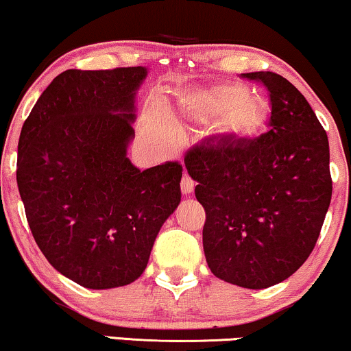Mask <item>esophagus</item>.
Segmentation results:
<instances>
[{"label":"esophagus","instance_id":"esophagus-1","mask_svg":"<svg viewBox=\"0 0 351 351\" xmlns=\"http://www.w3.org/2000/svg\"><path fill=\"white\" fill-rule=\"evenodd\" d=\"M194 186H196V183L191 180V176L188 175V173H184L183 180H181V193H183L184 196H189V194L194 191Z\"/></svg>","mask_w":351,"mask_h":351}]
</instances>
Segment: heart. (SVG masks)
<instances>
[{
	"label": "heart",
	"mask_w": 351,
	"mask_h": 351,
	"mask_svg": "<svg viewBox=\"0 0 351 351\" xmlns=\"http://www.w3.org/2000/svg\"><path fill=\"white\" fill-rule=\"evenodd\" d=\"M191 108L204 118H221L225 132L238 139H251L264 130L269 121L267 101L251 95L239 84H219L199 92L191 99ZM144 134L170 147L180 141L178 124L168 112H157L144 121Z\"/></svg>",
	"instance_id": "b5f03b06"
}]
</instances>
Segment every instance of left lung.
<instances>
[{
	"label": "left lung",
	"instance_id": "1",
	"mask_svg": "<svg viewBox=\"0 0 351 351\" xmlns=\"http://www.w3.org/2000/svg\"><path fill=\"white\" fill-rule=\"evenodd\" d=\"M269 90L270 131L225 136L189 150V176L206 210L208 269L261 290L293 275L316 246L332 197L329 139L293 84L270 71L241 74Z\"/></svg>",
	"mask_w": 351,
	"mask_h": 351
}]
</instances>
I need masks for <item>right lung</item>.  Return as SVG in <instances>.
Returning a JSON list of instances; mask_svg holds the SVG:
<instances>
[{"mask_svg":"<svg viewBox=\"0 0 351 351\" xmlns=\"http://www.w3.org/2000/svg\"><path fill=\"white\" fill-rule=\"evenodd\" d=\"M147 68L68 69L22 126L17 188L40 251L90 290L130 285L181 202L183 167L141 171L128 158Z\"/></svg>","mask_w":351,"mask_h":351,"instance_id":"add662e5","label":"right lung"}]
</instances>
